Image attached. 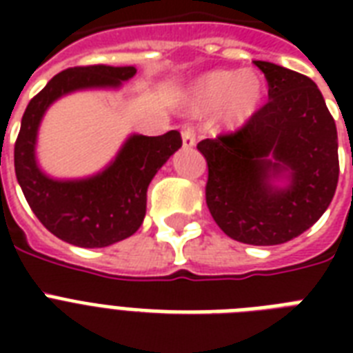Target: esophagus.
Instances as JSON below:
<instances>
[{"label": "esophagus", "mask_w": 353, "mask_h": 353, "mask_svg": "<svg viewBox=\"0 0 353 353\" xmlns=\"http://www.w3.org/2000/svg\"><path fill=\"white\" fill-rule=\"evenodd\" d=\"M181 139L185 148H192L196 144V130L192 126H188V124L181 126Z\"/></svg>", "instance_id": "obj_1"}]
</instances>
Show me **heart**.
Wrapping results in <instances>:
<instances>
[{
  "label": "heart",
  "mask_w": 353,
  "mask_h": 353,
  "mask_svg": "<svg viewBox=\"0 0 353 353\" xmlns=\"http://www.w3.org/2000/svg\"><path fill=\"white\" fill-rule=\"evenodd\" d=\"M265 99V82L254 71L218 69L199 77L187 93V106L194 115L218 112L221 124L240 128L251 121Z\"/></svg>",
  "instance_id": "1"
}]
</instances>
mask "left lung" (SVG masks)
I'll use <instances>...</instances> for the list:
<instances>
[{
    "mask_svg": "<svg viewBox=\"0 0 353 353\" xmlns=\"http://www.w3.org/2000/svg\"><path fill=\"white\" fill-rule=\"evenodd\" d=\"M254 65L268 80V104L198 150L209 166L207 207L221 231L249 245H279L310 229L334 198L337 128L312 79L262 60ZM284 171L288 187L273 188Z\"/></svg>",
    "mask_w": 353,
    "mask_h": 353,
    "instance_id": "left-lung-1",
    "label": "left lung"
}]
</instances>
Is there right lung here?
<instances>
[{
	"label": "right lung",
	"mask_w": 353,
	"mask_h": 353,
	"mask_svg": "<svg viewBox=\"0 0 353 353\" xmlns=\"http://www.w3.org/2000/svg\"><path fill=\"white\" fill-rule=\"evenodd\" d=\"M133 65H84L52 77L25 110L14 144V170L27 203L47 231L79 247H106L137 231L146 214V190L177 148L176 130L159 137L132 135L106 170L88 179L58 181L38 168L36 133L43 113L62 95L90 88H119Z\"/></svg>",
	"instance_id": "1"
}]
</instances>
